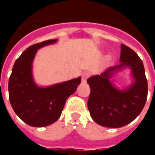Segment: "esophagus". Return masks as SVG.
Returning a JSON list of instances; mask_svg holds the SVG:
<instances>
[{
    "instance_id": "esophagus-1",
    "label": "esophagus",
    "mask_w": 155,
    "mask_h": 155,
    "mask_svg": "<svg viewBox=\"0 0 155 155\" xmlns=\"http://www.w3.org/2000/svg\"><path fill=\"white\" fill-rule=\"evenodd\" d=\"M89 76H90V74H89L88 72H84V74H82V76H81V79H82V82H83V83L86 82V81H87V79L89 78Z\"/></svg>"
}]
</instances>
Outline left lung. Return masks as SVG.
<instances>
[{
  "label": "left lung",
  "instance_id": "obj_1",
  "mask_svg": "<svg viewBox=\"0 0 155 155\" xmlns=\"http://www.w3.org/2000/svg\"><path fill=\"white\" fill-rule=\"evenodd\" d=\"M120 61V64L87 81L91 87L88 109L92 119L101 126L120 128L126 125L140 114L146 103L148 82L141 59L132 49L121 44ZM125 66L132 70L136 81L126 90L119 91L109 79L114 72Z\"/></svg>",
  "mask_w": 155,
  "mask_h": 155
}]
</instances>
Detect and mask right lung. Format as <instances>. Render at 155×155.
<instances>
[{
  "instance_id": "add662e5",
  "label": "right lung",
  "mask_w": 155,
  "mask_h": 155,
  "mask_svg": "<svg viewBox=\"0 0 155 155\" xmlns=\"http://www.w3.org/2000/svg\"><path fill=\"white\" fill-rule=\"evenodd\" d=\"M48 40L32 45L15 61L8 83L9 99L15 113L25 123L44 127L60 118L68 97L76 91L81 78L47 88L38 87L33 81L31 64L38 49L56 42Z\"/></svg>"
}]
</instances>
